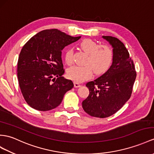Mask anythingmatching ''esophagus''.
<instances>
[{"instance_id": "esophagus-1", "label": "esophagus", "mask_w": 154, "mask_h": 154, "mask_svg": "<svg viewBox=\"0 0 154 154\" xmlns=\"http://www.w3.org/2000/svg\"><path fill=\"white\" fill-rule=\"evenodd\" d=\"M74 88H80L81 87V84H80L78 82H74Z\"/></svg>"}]
</instances>
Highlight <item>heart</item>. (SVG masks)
Masks as SVG:
<instances>
[{
  "label": "heart",
  "mask_w": 154,
  "mask_h": 154,
  "mask_svg": "<svg viewBox=\"0 0 154 154\" xmlns=\"http://www.w3.org/2000/svg\"><path fill=\"white\" fill-rule=\"evenodd\" d=\"M81 50L88 55L84 66H73L66 70V76L76 82H82L91 78L93 72L100 75L110 69L114 61L113 50L107 45L100 46L98 42L91 39H85L79 44ZM74 51L72 48L66 49L65 61L66 65L73 63Z\"/></svg>",
  "instance_id": "heart-1"
}]
</instances>
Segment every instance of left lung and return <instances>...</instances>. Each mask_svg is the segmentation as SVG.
I'll use <instances>...</instances> for the list:
<instances>
[{"label":"left lung","instance_id":"obj_1","mask_svg":"<svg viewBox=\"0 0 154 154\" xmlns=\"http://www.w3.org/2000/svg\"><path fill=\"white\" fill-rule=\"evenodd\" d=\"M103 38L113 48V63L102 76L86 84L89 94L82 102L86 113L100 118L114 114L124 105L131 96L137 77L133 61L123 43L111 36Z\"/></svg>","mask_w":154,"mask_h":154}]
</instances>
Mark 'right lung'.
I'll list each match as a JSON object with an SVG mask.
<instances>
[{"label":"right lung","mask_w":154,"mask_h":154,"mask_svg":"<svg viewBox=\"0 0 154 154\" xmlns=\"http://www.w3.org/2000/svg\"><path fill=\"white\" fill-rule=\"evenodd\" d=\"M81 36L73 37L58 29L38 32L22 48L17 62V78L24 99L40 111L58 106L64 95L74 87L65 73L61 51Z\"/></svg>","instance_id":"right-lung-1"}]
</instances>
